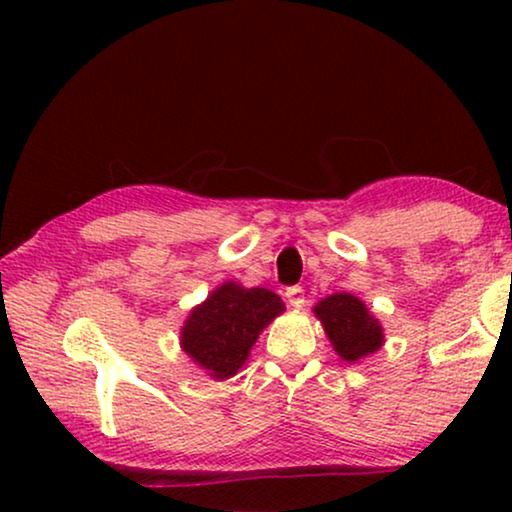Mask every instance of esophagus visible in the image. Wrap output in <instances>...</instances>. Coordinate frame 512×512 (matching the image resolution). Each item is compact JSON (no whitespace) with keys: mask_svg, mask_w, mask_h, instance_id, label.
<instances>
[{"mask_svg":"<svg viewBox=\"0 0 512 512\" xmlns=\"http://www.w3.org/2000/svg\"><path fill=\"white\" fill-rule=\"evenodd\" d=\"M284 296H286V303H289L291 307H303L305 305L303 286H289Z\"/></svg>","mask_w":512,"mask_h":512,"instance_id":"34e87169","label":"esophagus"}]
</instances>
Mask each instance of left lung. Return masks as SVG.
Masks as SVG:
<instances>
[{"label":"left lung","instance_id":"1","mask_svg":"<svg viewBox=\"0 0 512 512\" xmlns=\"http://www.w3.org/2000/svg\"><path fill=\"white\" fill-rule=\"evenodd\" d=\"M328 340L345 361H359L382 345V326L352 293H333L314 307Z\"/></svg>","mask_w":512,"mask_h":512}]
</instances>
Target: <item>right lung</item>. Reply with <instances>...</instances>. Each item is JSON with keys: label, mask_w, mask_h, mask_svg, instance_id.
<instances>
[{"label": "right lung", "mask_w": 512, "mask_h": 512, "mask_svg": "<svg viewBox=\"0 0 512 512\" xmlns=\"http://www.w3.org/2000/svg\"><path fill=\"white\" fill-rule=\"evenodd\" d=\"M279 312H284V303L277 293L226 282L191 312L181 345L212 377H233L247 361L258 333Z\"/></svg>", "instance_id": "1"}]
</instances>
